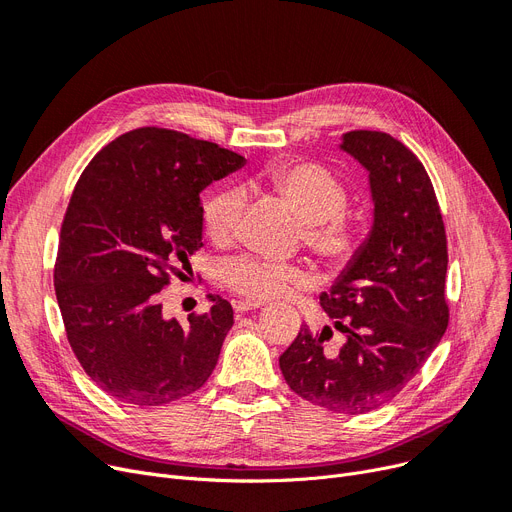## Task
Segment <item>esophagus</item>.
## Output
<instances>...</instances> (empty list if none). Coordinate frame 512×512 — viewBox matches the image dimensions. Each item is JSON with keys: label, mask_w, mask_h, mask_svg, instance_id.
Returning a JSON list of instances; mask_svg holds the SVG:
<instances>
[{"label": "esophagus", "mask_w": 512, "mask_h": 512, "mask_svg": "<svg viewBox=\"0 0 512 512\" xmlns=\"http://www.w3.org/2000/svg\"><path fill=\"white\" fill-rule=\"evenodd\" d=\"M262 306H264V302H260V300H237V302L233 304L235 312H239V314L256 310V308H262Z\"/></svg>", "instance_id": "obj_1"}]
</instances>
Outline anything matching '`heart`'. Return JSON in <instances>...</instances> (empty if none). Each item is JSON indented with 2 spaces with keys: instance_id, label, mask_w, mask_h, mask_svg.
<instances>
[{
  "instance_id": "heart-1",
  "label": "heart",
  "mask_w": 512,
  "mask_h": 512,
  "mask_svg": "<svg viewBox=\"0 0 512 512\" xmlns=\"http://www.w3.org/2000/svg\"><path fill=\"white\" fill-rule=\"evenodd\" d=\"M258 185L285 202L304 223L306 246L335 271H344L360 256L367 231L346 212L350 191L331 168L319 162L273 164L258 177ZM241 196L233 189H214L202 204L204 233L216 246L233 241ZM223 281L254 300H275L291 287L304 285L308 273L300 264L271 262L256 256H241L223 269Z\"/></svg>"
}]
</instances>
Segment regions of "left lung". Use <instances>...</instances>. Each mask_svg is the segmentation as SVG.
Returning a JSON list of instances; mask_svg holds the SVG:
<instances>
[{
    "instance_id": "left-lung-1",
    "label": "left lung",
    "mask_w": 512,
    "mask_h": 512,
    "mask_svg": "<svg viewBox=\"0 0 512 512\" xmlns=\"http://www.w3.org/2000/svg\"><path fill=\"white\" fill-rule=\"evenodd\" d=\"M344 152L369 170L373 229L354 264L321 296L346 335L302 325L279 367L294 392L321 408L362 415L396 398L448 327V241L431 179L406 145L383 131H350Z\"/></svg>"
}]
</instances>
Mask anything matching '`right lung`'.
Here are the masks:
<instances>
[{
    "label": "right lung",
    "mask_w": 512,
    "mask_h": 512,
    "mask_svg": "<svg viewBox=\"0 0 512 512\" xmlns=\"http://www.w3.org/2000/svg\"><path fill=\"white\" fill-rule=\"evenodd\" d=\"M243 162L212 141L141 127L83 170L62 221L54 287L72 352L110 398L162 406L212 375L231 304L216 296L181 325L164 319L160 291L204 246L200 191Z\"/></svg>",
    "instance_id": "1"
}]
</instances>
